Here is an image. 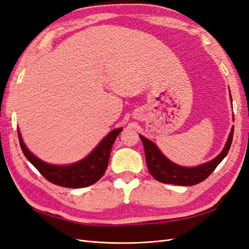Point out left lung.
<instances>
[{
  "label": "left lung",
  "instance_id": "8db88e82",
  "mask_svg": "<svg viewBox=\"0 0 249 249\" xmlns=\"http://www.w3.org/2000/svg\"><path fill=\"white\" fill-rule=\"evenodd\" d=\"M233 127L231 131L227 144H225L222 152L212 161L202 164L197 167H183L178 164H175L160 152V149L157 147L154 142L141 136V135L139 137L143 143V146H144L147 169L150 175L157 180L164 184L192 186L205 180L224 159V157L228 155L231 145Z\"/></svg>",
  "mask_w": 249,
  "mask_h": 249
}]
</instances>
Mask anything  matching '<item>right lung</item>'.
I'll return each instance as SVG.
<instances>
[{
	"label": "right lung",
	"instance_id": "right-lung-1",
	"mask_svg": "<svg viewBox=\"0 0 249 249\" xmlns=\"http://www.w3.org/2000/svg\"><path fill=\"white\" fill-rule=\"evenodd\" d=\"M123 129L111 131L86 158L71 165H52L39 160L26 147L19 131L18 139L22 153L33 166L49 182L66 188H83L96 183L106 171L113 143Z\"/></svg>",
	"mask_w": 249,
	"mask_h": 249
}]
</instances>
